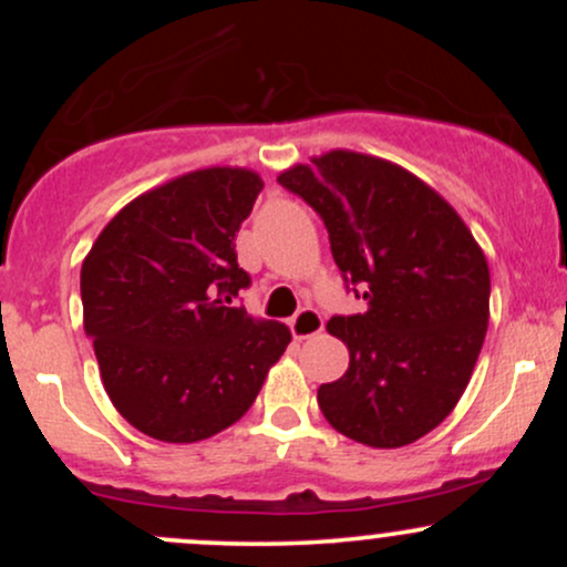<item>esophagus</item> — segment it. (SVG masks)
Segmentation results:
<instances>
[{"mask_svg":"<svg viewBox=\"0 0 567 567\" xmlns=\"http://www.w3.org/2000/svg\"><path fill=\"white\" fill-rule=\"evenodd\" d=\"M290 330L298 341H303V338H311V336H320L324 330V317L315 309V306H303V309L290 320Z\"/></svg>","mask_w":567,"mask_h":567,"instance_id":"esophagus-1","label":"esophagus"}]
</instances>
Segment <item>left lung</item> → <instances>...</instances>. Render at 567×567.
Here are the masks:
<instances>
[{
  "label": "left lung",
  "mask_w": 567,
  "mask_h": 567,
  "mask_svg": "<svg viewBox=\"0 0 567 567\" xmlns=\"http://www.w3.org/2000/svg\"><path fill=\"white\" fill-rule=\"evenodd\" d=\"M328 229L362 315L330 317L349 370L322 383L330 426L370 447H402L445 421L483 349L491 271L458 213L402 167L330 152L279 175Z\"/></svg>",
  "instance_id": "1"
}]
</instances>
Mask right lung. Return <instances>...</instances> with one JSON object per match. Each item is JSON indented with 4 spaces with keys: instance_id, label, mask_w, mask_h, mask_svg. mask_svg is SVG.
Returning a JSON list of instances; mask_svg holds the SVG:
<instances>
[{
    "instance_id": "obj_1",
    "label": "right lung",
    "mask_w": 567,
    "mask_h": 567,
    "mask_svg": "<svg viewBox=\"0 0 567 567\" xmlns=\"http://www.w3.org/2000/svg\"><path fill=\"white\" fill-rule=\"evenodd\" d=\"M264 181L210 167L133 199L82 264L84 333L103 386L138 432L197 442L247 413L290 343L279 322L237 306L250 275L239 226Z\"/></svg>"
}]
</instances>
